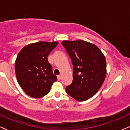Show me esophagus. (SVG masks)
<instances>
[{
    "label": "esophagus",
    "instance_id": "esophagus-1",
    "mask_svg": "<svg viewBox=\"0 0 130 130\" xmlns=\"http://www.w3.org/2000/svg\"><path fill=\"white\" fill-rule=\"evenodd\" d=\"M61 78H62V76H61V75L57 76V79H58V80H60L61 79Z\"/></svg>",
    "mask_w": 130,
    "mask_h": 130
}]
</instances>
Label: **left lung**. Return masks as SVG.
I'll return each instance as SVG.
<instances>
[{
	"mask_svg": "<svg viewBox=\"0 0 130 130\" xmlns=\"http://www.w3.org/2000/svg\"><path fill=\"white\" fill-rule=\"evenodd\" d=\"M72 62L71 84L67 86V94L79 101L87 100L98 92L106 75L105 57L95 44L83 40L63 41Z\"/></svg>",
	"mask_w": 130,
	"mask_h": 130,
	"instance_id": "obj_1",
	"label": "left lung"
}]
</instances>
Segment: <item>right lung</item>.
<instances>
[{
	"instance_id": "1",
	"label": "right lung",
	"mask_w": 130,
	"mask_h": 130,
	"mask_svg": "<svg viewBox=\"0 0 130 130\" xmlns=\"http://www.w3.org/2000/svg\"><path fill=\"white\" fill-rule=\"evenodd\" d=\"M57 44L41 41L28 44L19 52L15 62L16 78L22 90L31 97L47 95L57 79L47 60L48 55Z\"/></svg>"
}]
</instances>
